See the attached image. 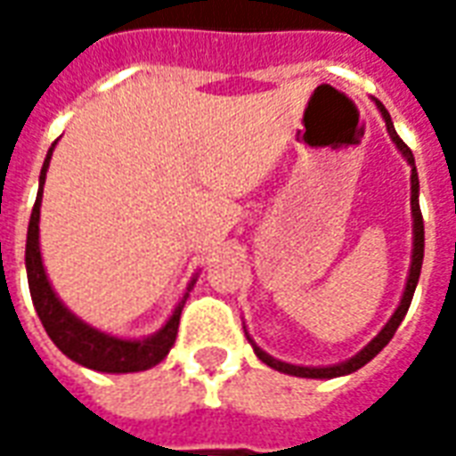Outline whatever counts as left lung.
Wrapping results in <instances>:
<instances>
[{
    "label": "left lung",
    "mask_w": 456,
    "mask_h": 456,
    "mask_svg": "<svg viewBox=\"0 0 456 456\" xmlns=\"http://www.w3.org/2000/svg\"><path fill=\"white\" fill-rule=\"evenodd\" d=\"M379 104V110H381L383 119H386V126H388V134H391V139L395 141V146L401 149V153L408 159V163L412 166V173H411V208H412V219H415V224H412V234H415V241H412V264H411V276H408V283H405V293H403V300L398 310L393 313V317L386 322L379 335L373 337L369 346H363L362 352L352 356L349 362L344 363H337V366H327V369H310V366H293V363H286V362H278L273 356H268L266 352H261L256 344L251 342L254 346V352L256 356L261 359L264 363H268L271 369H276V371H283V373H290V376H303V379H335V376H344V373H352L356 369H362L363 363H369L376 356V354L381 352L386 344L391 342L393 335H395V330L398 325L403 322V317L408 313V307H411V300H412V293H415V286H418V278H420V268H422V254H425V227H422V212H420V205H418V170H415V159H412V151L405 146V141L398 136V131L393 129V121H391V114L386 112V107L381 102Z\"/></svg>",
    "instance_id": "left-lung-1"
}]
</instances>
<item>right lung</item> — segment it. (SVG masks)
Listing matches in <instances>:
<instances>
[{"mask_svg": "<svg viewBox=\"0 0 456 456\" xmlns=\"http://www.w3.org/2000/svg\"><path fill=\"white\" fill-rule=\"evenodd\" d=\"M51 153H53V149L48 151V156H45L44 170H41V183H38L41 188H38V198H36L31 222H28V237H26V273H28V290H31V297H34L36 313L41 317L45 332L53 339L55 346L65 356H70L73 362L104 373L146 371L151 366H156L170 352L173 342H175L180 310L185 305L188 293L180 300V305L175 307V313L170 315V320L159 335L149 337V339H139V342L117 339V337L97 332L90 325L80 322L68 307H63V303L55 297L53 288H51L48 278H45L41 248H38V215H41L44 180Z\"/></svg>", "mask_w": 456, "mask_h": 456, "instance_id": "add662e5", "label": "right lung"}]
</instances>
